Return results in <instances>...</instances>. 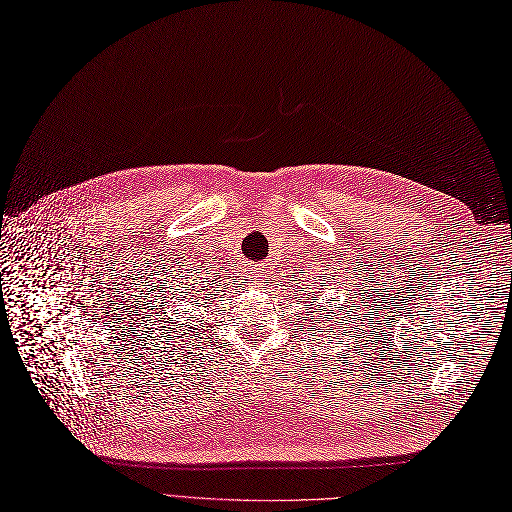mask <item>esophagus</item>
Listing matches in <instances>:
<instances>
[{
  "mask_svg": "<svg viewBox=\"0 0 512 512\" xmlns=\"http://www.w3.org/2000/svg\"><path fill=\"white\" fill-rule=\"evenodd\" d=\"M254 281H256V283H258V285H260V283H262V279H260V270H258V274H256V279H254Z\"/></svg>",
  "mask_w": 512,
  "mask_h": 512,
  "instance_id": "34e87169",
  "label": "esophagus"
}]
</instances>
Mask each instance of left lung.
Returning a JSON list of instances; mask_svg holds the SVG:
<instances>
[{
	"mask_svg": "<svg viewBox=\"0 0 512 512\" xmlns=\"http://www.w3.org/2000/svg\"><path fill=\"white\" fill-rule=\"evenodd\" d=\"M330 307H332V305H330ZM324 311H328V313H332V311H334V309H324ZM320 318H322V322H320V324H328V322H330V318H328V320H324V316H322V313H320Z\"/></svg>",
	"mask_w": 512,
	"mask_h": 512,
	"instance_id": "8db88e82",
	"label": "left lung"
}]
</instances>
